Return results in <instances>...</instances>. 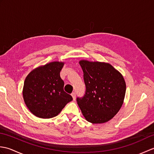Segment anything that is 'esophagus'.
Returning <instances> with one entry per match:
<instances>
[{
    "label": "esophagus",
    "mask_w": 154,
    "mask_h": 154,
    "mask_svg": "<svg viewBox=\"0 0 154 154\" xmlns=\"http://www.w3.org/2000/svg\"><path fill=\"white\" fill-rule=\"evenodd\" d=\"M71 96H72V97H73V99L75 100V99H76V93H71Z\"/></svg>",
    "instance_id": "1"
}]
</instances>
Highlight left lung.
Masks as SVG:
<instances>
[{"label": "left lung", "instance_id": "1", "mask_svg": "<svg viewBox=\"0 0 154 154\" xmlns=\"http://www.w3.org/2000/svg\"><path fill=\"white\" fill-rule=\"evenodd\" d=\"M83 71L85 93L77 101L83 116L93 124L112 119L123 104L126 83L112 65L101 62L79 61Z\"/></svg>", "mask_w": 154, "mask_h": 154}]
</instances>
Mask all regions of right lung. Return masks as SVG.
Instances as JSON below:
<instances>
[{"label": "right lung", "mask_w": 154, "mask_h": 154, "mask_svg": "<svg viewBox=\"0 0 154 154\" xmlns=\"http://www.w3.org/2000/svg\"><path fill=\"white\" fill-rule=\"evenodd\" d=\"M62 62L54 61L35 69L24 81L23 97L30 112L39 118L56 116L73 100L63 90L60 77Z\"/></svg>", "instance_id": "1"}]
</instances>
